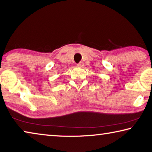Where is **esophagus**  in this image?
I'll return each instance as SVG.
<instances>
[{
    "label": "esophagus",
    "instance_id": "obj_1",
    "mask_svg": "<svg viewBox=\"0 0 152 152\" xmlns=\"http://www.w3.org/2000/svg\"><path fill=\"white\" fill-rule=\"evenodd\" d=\"M83 66H84V63L82 62V61H80V62L77 64V66H78V67H82Z\"/></svg>",
    "mask_w": 152,
    "mask_h": 152
}]
</instances>
